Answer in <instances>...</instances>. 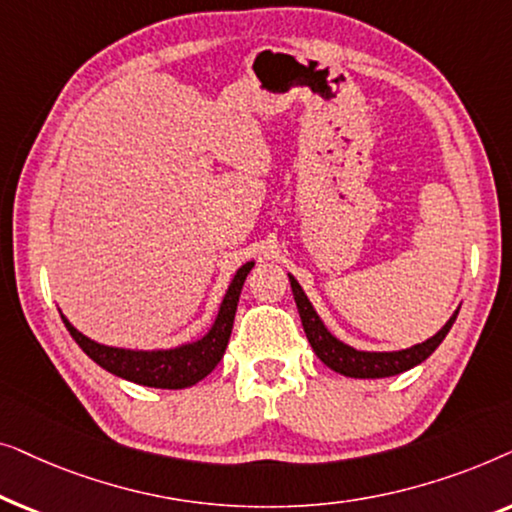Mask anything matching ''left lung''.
Listing matches in <instances>:
<instances>
[{"mask_svg":"<svg viewBox=\"0 0 512 512\" xmlns=\"http://www.w3.org/2000/svg\"><path fill=\"white\" fill-rule=\"evenodd\" d=\"M293 298H296V307L303 321L305 335L310 340L314 354L326 363L328 368L345 377H359V380H375V377H391L419 366V363L429 359L436 352V347L445 340V335L450 333V328L457 319L459 310L447 319V324L433 335V338L412 345L408 349H398V352H361L345 345V342L335 338V335L324 326V321L319 319L317 310H314L310 298L305 296L303 286L296 282V277L289 275Z\"/></svg>","mask_w":512,"mask_h":512,"instance_id":"8db88e82","label":"left lung"}]
</instances>
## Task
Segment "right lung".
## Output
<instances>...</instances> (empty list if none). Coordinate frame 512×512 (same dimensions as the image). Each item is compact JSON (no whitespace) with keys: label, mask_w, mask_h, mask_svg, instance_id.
<instances>
[{"label":"right lung","mask_w":512,"mask_h":512,"mask_svg":"<svg viewBox=\"0 0 512 512\" xmlns=\"http://www.w3.org/2000/svg\"><path fill=\"white\" fill-rule=\"evenodd\" d=\"M251 268H254V261L244 263L235 272L233 282H230L226 296L221 300L219 314H216L212 328L200 340L186 342V345H179L174 349H123L100 345V342L90 340L76 331L65 314H60V317L65 321L69 335L76 340V345L97 366L109 370L111 375H118L135 384H144V387L186 389L212 373L223 359V352H226L230 340V331H233L237 300H240L242 284Z\"/></svg>","instance_id":"add662e5"}]
</instances>
